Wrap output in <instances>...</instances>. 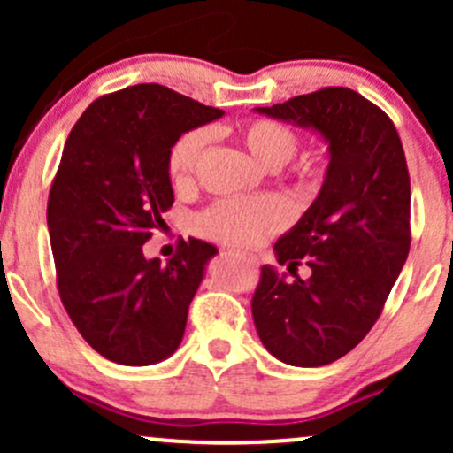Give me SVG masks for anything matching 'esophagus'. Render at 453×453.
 I'll use <instances>...</instances> for the list:
<instances>
[{
  "label": "esophagus",
  "mask_w": 453,
  "mask_h": 453,
  "mask_svg": "<svg viewBox=\"0 0 453 453\" xmlns=\"http://www.w3.org/2000/svg\"><path fill=\"white\" fill-rule=\"evenodd\" d=\"M230 254H234V252H230ZM236 256H239V258H243L245 263L250 265V267H256V258H254V256H250V254H239V252H236Z\"/></svg>",
  "instance_id": "34e87169"
}]
</instances>
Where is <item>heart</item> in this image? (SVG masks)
I'll use <instances>...</instances> for the list:
<instances>
[{"label":"heart","instance_id":"b5f03b06","mask_svg":"<svg viewBox=\"0 0 453 453\" xmlns=\"http://www.w3.org/2000/svg\"><path fill=\"white\" fill-rule=\"evenodd\" d=\"M234 138L258 159L263 166H285L298 150V134L289 125L273 118H250L232 129ZM208 144L203 129H190L173 142L166 157L168 175L175 186L193 181L197 164ZM324 159H303L294 166V177L300 186H313L322 180ZM289 223V210L278 197L223 199L199 214L195 226L205 239L232 245V248H256L269 236L280 232Z\"/></svg>","mask_w":453,"mask_h":453}]
</instances>
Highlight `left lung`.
Returning <instances> with one entry per match:
<instances>
[{"label": "left lung", "instance_id": "obj_1", "mask_svg": "<svg viewBox=\"0 0 453 453\" xmlns=\"http://www.w3.org/2000/svg\"><path fill=\"white\" fill-rule=\"evenodd\" d=\"M272 118L311 127L328 142L326 180L296 227L273 245L287 282L260 269L252 298L265 349L291 366L333 364L355 349L383 311L410 252V173L395 122L349 87H324L258 107Z\"/></svg>", "mask_w": 453, "mask_h": 453}]
</instances>
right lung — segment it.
<instances>
[{
	"mask_svg": "<svg viewBox=\"0 0 453 453\" xmlns=\"http://www.w3.org/2000/svg\"><path fill=\"white\" fill-rule=\"evenodd\" d=\"M221 109L157 83L100 96L67 135L48 197L57 289L96 353L150 366L184 337L188 307L217 248L181 239L166 265L142 245L164 226L173 188L166 157L186 131Z\"/></svg>",
	"mask_w": 453,
	"mask_h": 453,
	"instance_id": "add662e5",
	"label": "right lung"
}]
</instances>
